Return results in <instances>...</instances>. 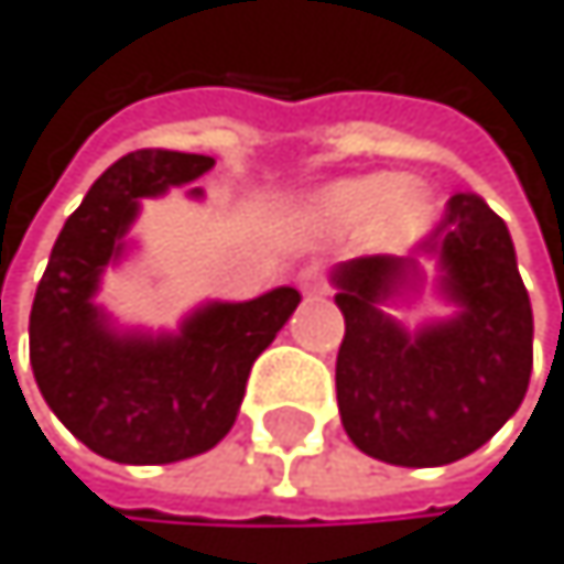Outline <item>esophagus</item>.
I'll return each instance as SVG.
<instances>
[{
    "label": "esophagus",
    "mask_w": 564,
    "mask_h": 564,
    "mask_svg": "<svg viewBox=\"0 0 564 564\" xmlns=\"http://www.w3.org/2000/svg\"><path fill=\"white\" fill-rule=\"evenodd\" d=\"M300 289L306 292V296H327V275H324V268L319 264H306L303 272H300Z\"/></svg>",
    "instance_id": "obj_1"
}]
</instances>
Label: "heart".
Listing matches in <instances>:
<instances>
[{
	"label": "heart",
	"instance_id": "obj_1",
	"mask_svg": "<svg viewBox=\"0 0 564 564\" xmlns=\"http://www.w3.org/2000/svg\"><path fill=\"white\" fill-rule=\"evenodd\" d=\"M310 220L327 234H358L368 227V237L379 248H410L434 224L431 192L413 178L365 175L327 185L310 203Z\"/></svg>",
	"mask_w": 564,
	"mask_h": 564
}]
</instances>
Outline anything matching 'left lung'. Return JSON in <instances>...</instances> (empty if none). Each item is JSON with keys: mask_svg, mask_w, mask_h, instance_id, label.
<instances>
[{"mask_svg": "<svg viewBox=\"0 0 564 564\" xmlns=\"http://www.w3.org/2000/svg\"><path fill=\"white\" fill-rule=\"evenodd\" d=\"M458 316L406 334L379 310L403 264L355 258L334 272L344 340L340 424L389 465H452L482 447L523 403L534 365V316L507 224L479 196L447 199L431 245Z\"/></svg>", "mask_w": 564, "mask_h": 564, "instance_id": "8db88e82", "label": "left lung"}]
</instances>
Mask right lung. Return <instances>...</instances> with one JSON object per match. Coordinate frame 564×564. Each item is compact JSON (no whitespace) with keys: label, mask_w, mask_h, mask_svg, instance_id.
I'll return each instance as SVG.
<instances>
[{"label":"right lung","mask_w":564,"mask_h":564,"mask_svg":"<svg viewBox=\"0 0 564 564\" xmlns=\"http://www.w3.org/2000/svg\"><path fill=\"white\" fill-rule=\"evenodd\" d=\"M213 169L206 154L144 148L88 188L57 234L30 310V365L47 406L85 447L123 465H169L220 444L245 400L254 358L300 306L296 289L213 303L178 337L109 330L93 303L123 251L137 203ZM199 192V188H196Z\"/></svg>","instance_id":"right-lung-1"}]
</instances>
